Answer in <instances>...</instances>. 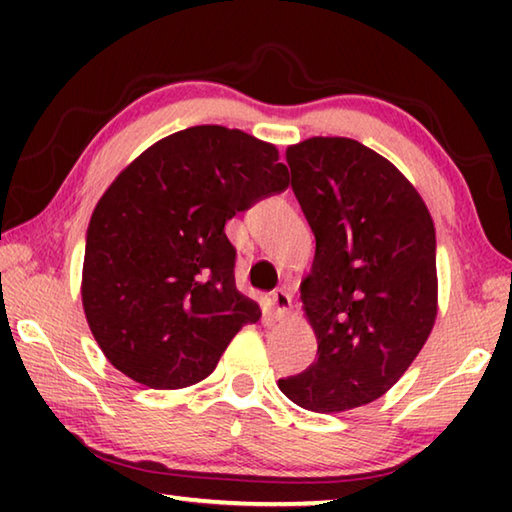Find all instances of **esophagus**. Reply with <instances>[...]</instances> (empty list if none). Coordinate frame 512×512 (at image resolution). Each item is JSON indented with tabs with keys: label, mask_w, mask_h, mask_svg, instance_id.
<instances>
[{
	"label": "esophagus",
	"mask_w": 512,
	"mask_h": 512,
	"mask_svg": "<svg viewBox=\"0 0 512 512\" xmlns=\"http://www.w3.org/2000/svg\"><path fill=\"white\" fill-rule=\"evenodd\" d=\"M271 309L275 318H282L291 309V296L284 289H275L271 293Z\"/></svg>",
	"instance_id": "esophagus-1"
}]
</instances>
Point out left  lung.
<instances>
[{
	"label": "left lung",
	"mask_w": 512,
	"mask_h": 512,
	"mask_svg": "<svg viewBox=\"0 0 512 512\" xmlns=\"http://www.w3.org/2000/svg\"><path fill=\"white\" fill-rule=\"evenodd\" d=\"M291 189L316 237L300 284L316 361L277 381L316 413L357 409L400 379L438 314L436 228L395 164L348 137L287 149Z\"/></svg>",
	"instance_id": "left-lung-1"
}]
</instances>
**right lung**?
Masks as SVG:
<instances>
[{
	"instance_id": "right-lung-1",
	"label": "right lung",
	"mask_w": 512,
	"mask_h": 512,
	"mask_svg": "<svg viewBox=\"0 0 512 512\" xmlns=\"http://www.w3.org/2000/svg\"><path fill=\"white\" fill-rule=\"evenodd\" d=\"M273 144L192 126L119 173L85 237L83 309L106 359L149 388L205 379L257 302L235 287L225 221L289 187Z\"/></svg>"
}]
</instances>
